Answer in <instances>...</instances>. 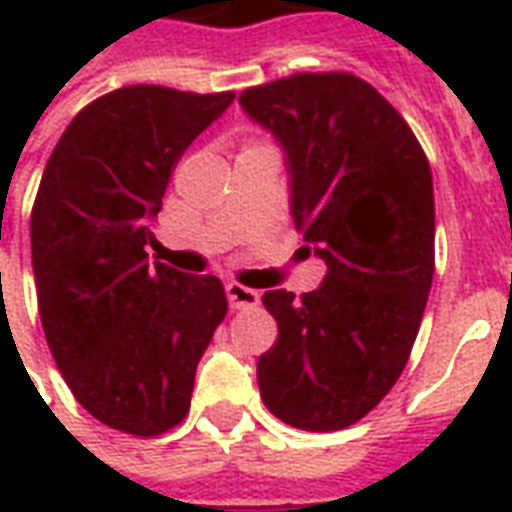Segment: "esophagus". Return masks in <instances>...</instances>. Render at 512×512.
<instances>
[{
  "mask_svg": "<svg viewBox=\"0 0 512 512\" xmlns=\"http://www.w3.org/2000/svg\"><path fill=\"white\" fill-rule=\"evenodd\" d=\"M227 301H230L233 310H249V307H257L260 293L252 288H244V285H238V282H230V285H227Z\"/></svg>",
  "mask_w": 512,
  "mask_h": 512,
  "instance_id": "obj_1",
  "label": "esophagus"
}]
</instances>
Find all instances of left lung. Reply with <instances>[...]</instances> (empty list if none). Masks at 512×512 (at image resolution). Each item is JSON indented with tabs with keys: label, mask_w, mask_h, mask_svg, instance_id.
Returning a JSON list of instances; mask_svg holds the SVG:
<instances>
[{
	"label": "left lung",
	"mask_w": 512,
	"mask_h": 512,
	"mask_svg": "<svg viewBox=\"0 0 512 512\" xmlns=\"http://www.w3.org/2000/svg\"><path fill=\"white\" fill-rule=\"evenodd\" d=\"M285 147L290 213L326 260L299 299L266 290L277 343L257 359L266 408L329 433L365 417L403 373L433 282V178L395 106L354 73H293L241 93Z\"/></svg>",
	"instance_id": "1"
}]
</instances>
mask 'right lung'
I'll return each instance as SVG.
<instances>
[{"mask_svg": "<svg viewBox=\"0 0 512 512\" xmlns=\"http://www.w3.org/2000/svg\"><path fill=\"white\" fill-rule=\"evenodd\" d=\"M235 93L131 84L73 117L32 205V268L51 356L98 422L161 436L189 414L197 362L227 315L211 274L147 263L172 169Z\"/></svg>", "mask_w": 512, "mask_h": 512, "instance_id": "1", "label": "right lung"}]
</instances>
